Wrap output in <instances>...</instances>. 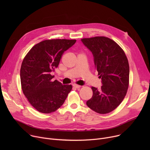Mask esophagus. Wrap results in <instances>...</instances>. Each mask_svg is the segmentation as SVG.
<instances>
[{"instance_id": "34e87169", "label": "esophagus", "mask_w": 150, "mask_h": 150, "mask_svg": "<svg viewBox=\"0 0 150 150\" xmlns=\"http://www.w3.org/2000/svg\"><path fill=\"white\" fill-rule=\"evenodd\" d=\"M73 86H74V88H76V89H79V88H81V86H80V85H78V84H73Z\"/></svg>"}]
</instances>
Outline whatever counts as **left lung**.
Instances as JSON below:
<instances>
[{
	"label": "left lung",
	"instance_id": "left-lung-1",
	"mask_svg": "<svg viewBox=\"0 0 150 150\" xmlns=\"http://www.w3.org/2000/svg\"><path fill=\"white\" fill-rule=\"evenodd\" d=\"M92 52L96 69L101 79V89L92 87V98L86 105L93 111L105 114L122 103L129 86V66L123 50L114 41L105 36L83 38Z\"/></svg>",
	"mask_w": 150,
	"mask_h": 150
}]
</instances>
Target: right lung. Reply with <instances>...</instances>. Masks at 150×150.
<instances>
[{
  "label": "right lung",
  "mask_w": 150,
  "mask_h": 150,
  "mask_svg": "<svg viewBox=\"0 0 150 150\" xmlns=\"http://www.w3.org/2000/svg\"><path fill=\"white\" fill-rule=\"evenodd\" d=\"M75 42V39L45 40L35 45L23 58L20 70L22 92L38 111H57L72 90V85L53 81L50 74L58 67L62 54Z\"/></svg>",
  "instance_id": "add662e5"
}]
</instances>
